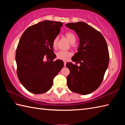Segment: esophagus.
I'll return each mask as SVG.
<instances>
[{
    "mask_svg": "<svg viewBox=\"0 0 125 125\" xmlns=\"http://www.w3.org/2000/svg\"><path fill=\"white\" fill-rule=\"evenodd\" d=\"M66 64H67V62H64V67H65V66H66Z\"/></svg>",
    "mask_w": 125,
    "mask_h": 125,
    "instance_id": "34e87169",
    "label": "esophagus"
}]
</instances>
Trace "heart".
<instances>
[{
	"mask_svg": "<svg viewBox=\"0 0 125 125\" xmlns=\"http://www.w3.org/2000/svg\"><path fill=\"white\" fill-rule=\"evenodd\" d=\"M65 36L68 39V40L70 42V43H73L76 41V36L73 33L68 31L65 34ZM58 37H56L52 41V46L54 48H55L57 46V42H58ZM71 56V53L68 51H63V50H60L56 53V58L58 60H61L62 61L67 60L68 57Z\"/></svg>",
	"mask_w": 125,
	"mask_h": 125,
	"instance_id": "obj_1",
	"label": "heart"
}]
</instances>
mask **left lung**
<instances>
[{"instance_id":"obj_1","label":"left lung","mask_w":125,"mask_h":125,"mask_svg":"<svg viewBox=\"0 0 125 125\" xmlns=\"http://www.w3.org/2000/svg\"><path fill=\"white\" fill-rule=\"evenodd\" d=\"M74 31L79 39L78 52L72 57L77 64L67 62L70 73L67 85L71 91L87 94L96 90L103 80L109 63L106 42L99 31L84 22L65 24Z\"/></svg>"}]
</instances>
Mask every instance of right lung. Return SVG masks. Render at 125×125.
I'll return each mask as SVG.
<instances>
[{"label": "right lung", "instance_id": "add662e5", "mask_svg": "<svg viewBox=\"0 0 125 125\" xmlns=\"http://www.w3.org/2000/svg\"><path fill=\"white\" fill-rule=\"evenodd\" d=\"M63 23L45 20L29 27L21 36L15 60L21 83L34 94H43L52 87L53 79L64 65L54 61L52 41L60 32ZM49 60L44 61V58Z\"/></svg>", "mask_w": 125, "mask_h": 125}]
</instances>
